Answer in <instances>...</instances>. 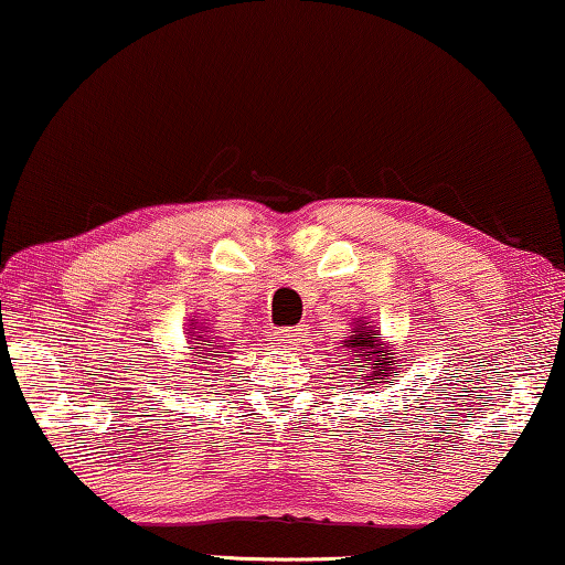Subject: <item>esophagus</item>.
I'll list each match as a JSON object with an SVG mask.
<instances>
[{"mask_svg": "<svg viewBox=\"0 0 565 565\" xmlns=\"http://www.w3.org/2000/svg\"><path fill=\"white\" fill-rule=\"evenodd\" d=\"M305 334H307L305 327H289V330L276 332V340H279L281 348H294V344H297Z\"/></svg>", "mask_w": 565, "mask_h": 565, "instance_id": "34e87169", "label": "esophagus"}]
</instances>
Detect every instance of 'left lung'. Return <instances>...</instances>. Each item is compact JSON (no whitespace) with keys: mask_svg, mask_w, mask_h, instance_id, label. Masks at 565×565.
I'll list each match as a JSON object with an SVG mask.
<instances>
[{"mask_svg":"<svg viewBox=\"0 0 565 565\" xmlns=\"http://www.w3.org/2000/svg\"><path fill=\"white\" fill-rule=\"evenodd\" d=\"M367 327H363V319H360V324L355 327V334L350 337L348 342L342 344V348L350 350V365L358 370V373H363L360 377H363V388L367 380L371 381L367 384V388H373V385L377 383H388V365H398V360L391 358V350L383 348L381 340H377L373 327H370V322H365ZM371 370L367 371L366 367Z\"/></svg>","mask_w":565,"mask_h":565,"instance_id":"8db88e82","label":"left lung"}]
</instances>
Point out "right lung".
Instances as JSON below:
<instances>
[{"instance_id": "add662e5", "label": "right lung", "mask_w": 565, "mask_h": 565, "mask_svg": "<svg viewBox=\"0 0 565 565\" xmlns=\"http://www.w3.org/2000/svg\"><path fill=\"white\" fill-rule=\"evenodd\" d=\"M195 319H192V327H190V332L195 330ZM192 339H198V343H192V348L190 350H198V358H213V352H217L223 348V344H209L207 349H202V343H207L210 340H215V337H207V334H200V332H192V337H190V342Z\"/></svg>"}]
</instances>
